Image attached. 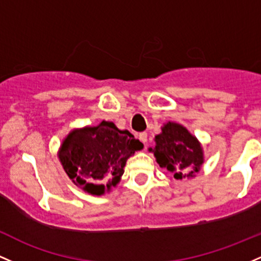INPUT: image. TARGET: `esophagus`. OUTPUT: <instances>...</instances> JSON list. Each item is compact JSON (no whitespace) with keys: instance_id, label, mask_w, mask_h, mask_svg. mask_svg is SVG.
<instances>
[{"instance_id":"34e87169","label":"esophagus","mask_w":261,"mask_h":261,"mask_svg":"<svg viewBox=\"0 0 261 261\" xmlns=\"http://www.w3.org/2000/svg\"><path fill=\"white\" fill-rule=\"evenodd\" d=\"M139 139H140V141L141 142H144V145L146 146V144H147V134L146 133H141L139 135Z\"/></svg>"}]
</instances>
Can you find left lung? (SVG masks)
<instances>
[{"label": "left lung", "mask_w": 261, "mask_h": 261, "mask_svg": "<svg viewBox=\"0 0 261 261\" xmlns=\"http://www.w3.org/2000/svg\"><path fill=\"white\" fill-rule=\"evenodd\" d=\"M153 151L160 167L173 173L176 179L192 177L198 172L203 163V152L199 142L182 125L168 122L162 127V133L154 137ZM188 169L190 172L185 173Z\"/></svg>", "instance_id": "1"}]
</instances>
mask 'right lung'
Returning <instances> with one entry per match:
<instances>
[{
    "label": "right lung",
    "mask_w": 261,
    "mask_h": 261,
    "mask_svg": "<svg viewBox=\"0 0 261 261\" xmlns=\"http://www.w3.org/2000/svg\"><path fill=\"white\" fill-rule=\"evenodd\" d=\"M144 145L127 130L102 121L95 127L74 130L63 142L59 152L63 168L82 190L104 194L120 181L126 160Z\"/></svg>",
    "instance_id": "add662e5"
}]
</instances>
